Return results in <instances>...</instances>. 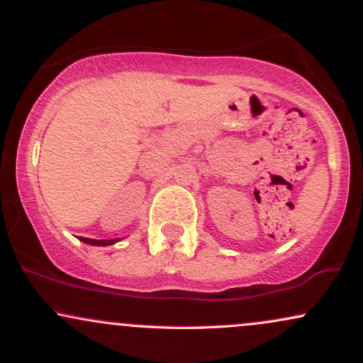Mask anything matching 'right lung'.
<instances>
[{"label": "right lung", "mask_w": 363, "mask_h": 363, "mask_svg": "<svg viewBox=\"0 0 363 363\" xmlns=\"http://www.w3.org/2000/svg\"><path fill=\"white\" fill-rule=\"evenodd\" d=\"M85 244H90V245H111L114 242H118V239H111V240H95V239H86V237H80Z\"/></svg>", "instance_id": "obj_1"}]
</instances>
